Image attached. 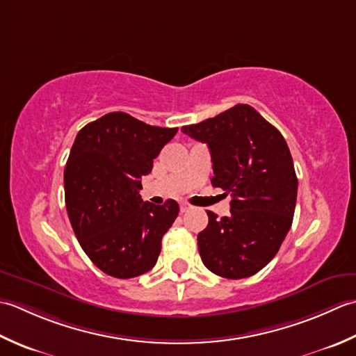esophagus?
I'll use <instances>...</instances> for the list:
<instances>
[{
    "instance_id": "esophagus-1",
    "label": "esophagus",
    "mask_w": 356,
    "mask_h": 356,
    "mask_svg": "<svg viewBox=\"0 0 356 356\" xmlns=\"http://www.w3.org/2000/svg\"><path fill=\"white\" fill-rule=\"evenodd\" d=\"M192 209V206L191 204H188V202H183V204H181V207H179V210H181V212H188V210H191Z\"/></svg>"
}]
</instances>
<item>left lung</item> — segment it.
<instances>
[{"mask_svg":"<svg viewBox=\"0 0 356 356\" xmlns=\"http://www.w3.org/2000/svg\"><path fill=\"white\" fill-rule=\"evenodd\" d=\"M181 132L207 144L212 186L232 195L229 216L207 212L198 234L202 263L222 278L252 277L277 255L293 221L298 178L284 136L249 104Z\"/></svg>","mask_w":356,"mask_h":356,"instance_id":"obj_1","label":"left lung"}]
</instances>
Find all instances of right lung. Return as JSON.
I'll list each match as a JSON object with an SVG mask.
<instances>
[{
  "label": "right lung",
  "instance_id": "right-lung-1",
  "mask_svg": "<svg viewBox=\"0 0 356 356\" xmlns=\"http://www.w3.org/2000/svg\"><path fill=\"white\" fill-rule=\"evenodd\" d=\"M177 132L111 112L75 138L64 169L69 220L86 255L111 277L135 278L156 264L179 206L143 201L141 177Z\"/></svg>",
  "mask_w": 356,
  "mask_h": 356
}]
</instances>
